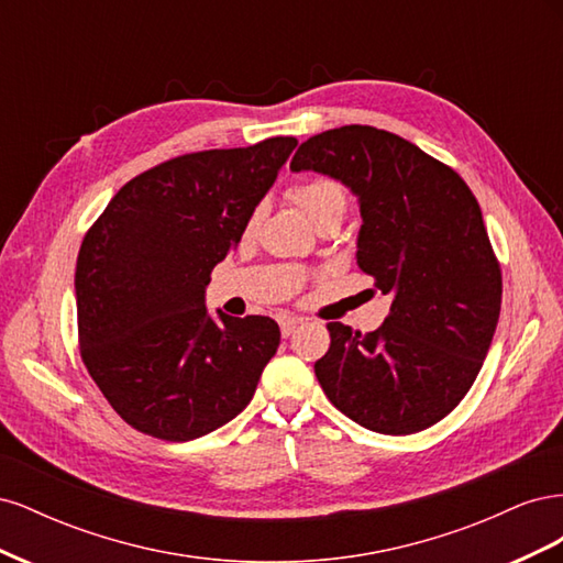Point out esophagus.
<instances>
[{
  "label": "esophagus",
  "mask_w": 563,
  "mask_h": 563,
  "mask_svg": "<svg viewBox=\"0 0 563 563\" xmlns=\"http://www.w3.org/2000/svg\"><path fill=\"white\" fill-rule=\"evenodd\" d=\"M298 323H300V319H298V317H279V329H282V335H284V338L291 335V333L296 331Z\"/></svg>",
  "instance_id": "34e87169"
}]
</instances>
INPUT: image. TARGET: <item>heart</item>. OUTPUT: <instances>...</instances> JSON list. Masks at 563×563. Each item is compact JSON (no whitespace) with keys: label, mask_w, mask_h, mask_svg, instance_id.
I'll return each instance as SVG.
<instances>
[{"label":"heart","mask_w":563,"mask_h":563,"mask_svg":"<svg viewBox=\"0 0 563 563\" xmlns=\"http://www.w3.org/2000/svg\"><path fill=\"white\" fill-rule=\"evenodd\" d=\"M291 197L312 223H317V220H321L329 213H345L347 209V192L343 190V185H338L335 180H329V178L298 183L291 190ZM258 220H261V209H255L253 216L249 218V230L258 225Z\"/></svg>","instance_id":"b5f03b06"}]
</instances>
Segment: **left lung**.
<instances>
[{
  "label": "left lung",
  "mask_w": 563,
  "mask_h": 563,
  "mask_svg": "<svg viewBox=\"0 0 563 563\" xmlns=\"http://www.w3.org/2000/svg\"><path fill=\"white\" fill-rule=\"evenodd\" d=\"M291 172L329 176L356 197V265L391 298L378 331L329 323L331 347L314 364L323 395L371 432L432 428L470 391L500 317V265L479 203L453 168L373 126L312 135Z\"/></svg>",
  "instance_id": "8db88e82"
}]
</instances>
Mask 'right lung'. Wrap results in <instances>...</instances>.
I'll return each mask as SVG.
<instances>
[{"label":"right lung","instance_id":"right-lung-1","mask_svg":"<svg viewBox=\"0 0 563 563\" xmlns=\"http://www.w3.org/2000/svg\"><path fill=\"white\" fill-rule=\"evenodd\" d=\"M291 135L164 162L119 190L77 255L81 360L131 428L192 441L240 416L279 347L275 319H213L211 269L242 240Z\"/></svg>","mask_w":563,"mask_h":563}]
</instances>
